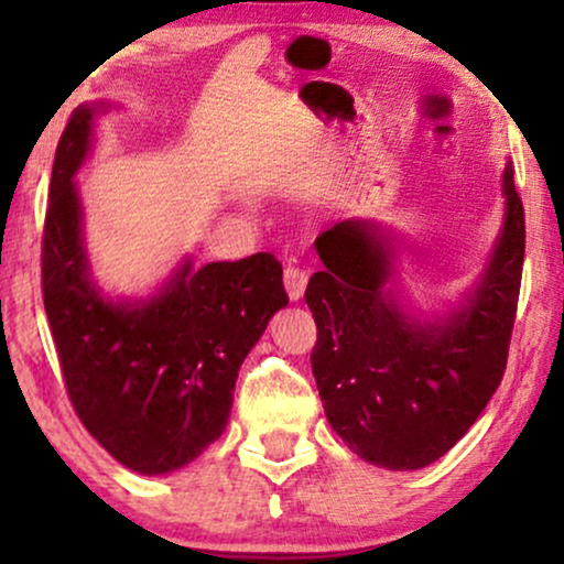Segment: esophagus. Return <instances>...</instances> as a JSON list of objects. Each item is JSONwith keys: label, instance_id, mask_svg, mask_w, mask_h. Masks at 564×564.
<instances>
[{"label": "esophagus", "instance_id": "esophagus-1", "mask_svg": "<svg viewBox=\"0 0 564 564\" xmlns=\"http://www.w3.org/2000/svg\"><path fill=\"white\" fill-rule=\"evenodd\" d=\"M305 288H307V272H303V269H297V267L284 269V290H288L292 303L303 300Z\"/></svg>", "mask_w": 564, "mask_h": 564}]
</instances>
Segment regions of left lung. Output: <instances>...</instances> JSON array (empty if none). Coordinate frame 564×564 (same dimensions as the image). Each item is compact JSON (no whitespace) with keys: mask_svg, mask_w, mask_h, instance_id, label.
Returning <instances> with one entry per match:
<instances>
[{"mask_svg":"<svg viewBox=\"0 0 564 564\" xmlns=\"http://www.w3.org/2000/svg\"><path fill=\"white\" fill-rule=\"evenodd\" d=\"M503 195V230L475 295L438 323L405 315L384 290L390 249L372 223L344 220L315 238L323 272L305 290L318 326L313 377L330 429L361 459L388 469L431 465L503 380L527 249L511 164Z\"/></svg>","mask_w":564,"mask_h":564,"instance_id":"1","label":"left lung"}]
</instances>
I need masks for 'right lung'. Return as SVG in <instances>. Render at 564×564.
<instances>
[{
    "label": "right lung",
    "instance_id": "right-lung-1",
    "mask_svg": "<svg viewBox=\"0 0 564 564\" xmlns=\"http://www.w3.org/2000/svg\"><path fill=\"white\" fill-rule=\"evenodd\" d=\"M105 105H79L61 133L43 226V305L66 392L84 429L120 465L164 475L226 429L238 369L288 305L272 253L184 261L145 303H112L89 280L74 174Z\"/></svg>",
    "mask_w": 564,
    "mask_h": 564
}]
</instances>
